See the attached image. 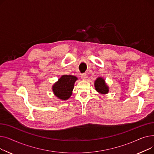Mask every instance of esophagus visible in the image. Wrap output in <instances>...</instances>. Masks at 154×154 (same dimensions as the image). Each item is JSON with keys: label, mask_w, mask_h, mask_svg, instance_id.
<instances>
[{"label": "esophagus", "mask_w": 154, "mask_h": 154, "mask_svg": "<svg viewBox=\"0 0 154 154\" xmlns=\"http://www.w3.org/2000/svg\"><path fill=\"white\" fill-rule=\"evenodd\" d=\"M81 79L83 80H86L87 79V74L86 73H84L81 75Z\"/></svg>", "instance_id": "obj_1"}]
</instances>
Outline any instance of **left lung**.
<instances>
[{
    "label": "left lung",
    "mask_w": 154,
    "mask_h": 154,
    "mask_svg": "<svg viewBox=\"0 0 154 154\" xmlns=\"http://www.w3.org/2000/svg\"><path fill=\"white\" fill-rule=\"evenodd\" d=\"M94 86L96 91L101 94H106L109 92V87L105 82V80L102 77H98L95 80Z\"/></svg>",
    "instance_id": "1"
}]
</instances>
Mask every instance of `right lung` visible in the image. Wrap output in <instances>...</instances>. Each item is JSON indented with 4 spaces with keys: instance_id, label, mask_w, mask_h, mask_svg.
Returning a JSON list of instances; mask_svg holds the SVG:
<instances>
[{
    "instance_id": "obj_1",
    "label": "right lung",
    "mask_w": 154,
    "mask_h": 154,
    "mask_svg": "<svg viewBox=\"0 0 154 154\" xmlns=\"http://www.w3.org/2000/svg\"><path fill=\"white\" fill-rule=\"evenodd\" d=\"M77 80V78L74 75H62L52 86L54 95L62 100H67L72 94L74 84Z\"/></svg>"
}]
</instances>
